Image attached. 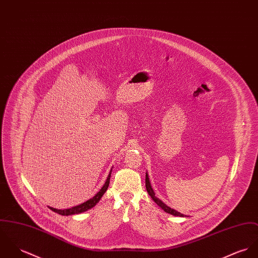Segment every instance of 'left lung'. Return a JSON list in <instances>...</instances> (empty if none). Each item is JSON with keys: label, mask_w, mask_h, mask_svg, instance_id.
<instances>
[{"label": "left lung", "mask_w": 258, "mask_h": 258, "mask_svg": "<svg viewBox=\"0 0 258 258\" xmlns=\"http://www.w3.org/2000/svg\"><path fill=\"white\" fill-rule=\"evenodd\" d=\"M145 187H146L147 193H148L149 196L152 198V200L154 201L164 212H166V213H168V214H170V215H173V216H177V217H185L183 214L177 212V211L174 210V209H171L170 207H168L167 205H165L162 201L159 200L157 197H155V193H154L153 189L151 188V184H150V182H149V178H148L147 173L145 174Z\"/></svg>", "instance_id": "1"}]
</instances>
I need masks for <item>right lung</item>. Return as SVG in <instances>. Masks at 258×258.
<instances>
[{
  "label": "right lung",
  "instance_id": "add662e5",
  "mask_svg": "<svg viewBox=\"0 0 258 258\" xmlns=\"http://www.w3.org/2000/svg\"><path fill=\"white\" fill-rule=\"evenodd\" d=\"M111 174H112V169L108 175V178L104 184V186L101 188V190L93 197L91 198L90 200L84 202L83 204H80L78 206H75V207H72L70 209H64V210H57L55 208H51L49 207L50 210H52L53 212L57 213L59 215H62V216H70V215H75V214H80V213H83V212H86L87 210L89 209H92L93 207H95V205L101 200V198L103 197V195L106 193L108 187H109V184H110V178H111Z\"/></svg>",
  "mask_w": 258,
  "mask_h": 258
}]
</instances>
